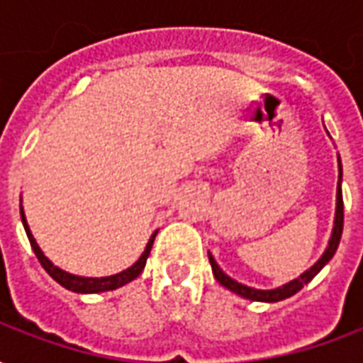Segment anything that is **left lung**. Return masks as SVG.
<instances>
[{"label":"left lung","instance_id":"1","mask_svg":"<svg viewBox=\"0 0 363 363\" xmlns=\"http://www.w3.org/2000/svg\"><path fill=\"white\" fill-rule=\"evenodd\" d=\"M340 161V159H338ZM340 179H342V167H340ZM340 179H338V189H336V218H335V229H333V235H330V241H328V247L325 255L320 257L315 264H313L307 272H303L299 278L296 280H291L286 286H281V288L276 289H255V288H247L243 284H239V281L231 280L228 274L223 272L220 267H218V262L213 260V257L210 255V264H212L213 276H216V280L220 281L223 288H228L229 291H233L237 296L247 297V299H252V301H268V303H274V301H281V299H286V297H291L294 294H297L299 289L303 288L305 284H309V281L320 272V268L327 264L328 260L333 259V255L338 249V243H340V237H342V225H344V202H342V189H340Z\"/></svg>","mask_w":363,"mask_h":363}]
</instances>
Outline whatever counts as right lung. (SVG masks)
Instances as JSON below:
<instances>
[{
  "instance_id": "obj_1",
  "label": "right lung",
  "mask_w": 363,
  "mask_h": 363,
  "mask_svg": "<svg viewBox=\"0 0 363 363\" xmlns=\"http://www.w3.org/2000/svg\"><path fill=\"white\" fill-rule=\"evenodd\" d=\"M21 218H23V225H25V231H27L28 241H30V247L35 251L36 259L43 264V268L46 272L50 274L54 280L58 281L60 286H64L66 289H72V291H77V294H96V291H108V289H116L120 286H124L128 281H132L134 278H138L142 274L143 267H145V260L150 257L151 247H153V239H155V233L151 235L150 243L145 247V251L142 252L140 260L135 262L134 267H130L128 270L120 274H114V276H106V278H82V276H74V274L64 272L62 268L54 267L50 260L44 257V252L40 251V247L36 245L35 237L30 233V229L27 225V220H25V213H23V208H21Z\"/></svg>"
}]
</instances>
